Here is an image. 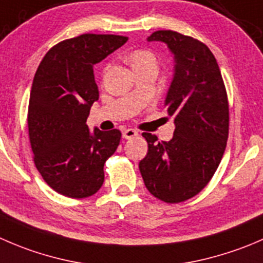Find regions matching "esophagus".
<instances>
[{"instance_id": "esophagus-1", "label": "esophagus", "mask_w": 263, "mask_h": 263, "mask_svg": "<svg viewBox=\"0 0 263 263\" xmlns=\"http://www.w3.org/2000/svg\"><path fill=\"white\" fill-rule=\"evenodd\" d=\"M137 135H139L137 134V131H135V129H132V128H127V129H124L123 134H122V136H123V139L128 140V139H132V137H136Z\"/></svg>"}]
</instances>
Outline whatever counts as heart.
<instances>
[{
    "label": "heart",
    "instance_id": "heart-1",
    "mask_svg": "<svg viewBox=\"0 0 263 263\" xmlns=\"http://www.w3.org/2000/svg\"><path fill=\"white\" fill-rule=\"evenodd\" d=\"M129 63H131L132 68H135V67H139V65H142V64L155 63V59L149 51L137 50L129 55Z\"/></svg>",
    "mask_w": 263,
    "mask_h": 263
}]
</instances>
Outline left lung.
<instances>
[{
	"label": "left lung",
	"instance_id": "obj_1",
	"mask_svg": "<svg viewBox=\"0 0 263 263\" xmlns=\"http://www.w3.org/2000/svg\"><path fill=\"white\" fill-rule=\"evenodd\" d=\"M149 42H163L173 55L172 81L164 106L175 118L170 141L144 132L147 154L139 163L147 190L165 203L199 193L215 175L229 135V104L215 56L204 43L173 30H157Z\"/></svg>",
	"mask_w": 263,
	"mask_h": 263
}]
</instances>
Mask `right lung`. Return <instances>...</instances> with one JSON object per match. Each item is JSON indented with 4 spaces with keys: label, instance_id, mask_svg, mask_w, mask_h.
I'll use <instances>...</instances> for the list:
<instances>
[{
    "label": "right lung",
    "instance_id": "obj_1",
    "mask_svg": "<svg viewBox=\"0 0 263 263\" xmlns=\"http://www.w3.org/2000/svg\"><path fill=\"white\" fill-rule=\"evenodd\" d=\"M128 37L82 34L53 46L41 61L30 90L28 129L38 172L56 193L87 198L104 182V164L121 141L118 129L90 131L99 100L93 65Z\"/></svg>",
    "mask_w": 263,
    "mask_h": 263
}]
</instances>
